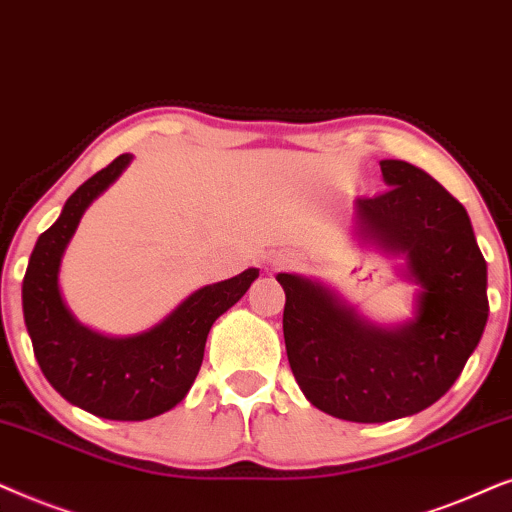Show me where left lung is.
Segmentation results:
<instances>
[{
  "instance_id": "left-lung-1",
  "label": "left lung",
  "mask_w": 512,
  "mask_h": 512,
  "mask_svg": "<svg viewBox=\"0 0 512 512\" xmlns=\"http://www.w3.org/2000/svg\"><path fill=\"white\" fill-rule=\"evenodd\" d=\"M388 189L358 199L370 234L407 252L421 283L417 318L398 330L365 325L320 285L278 274L285 351L318 410L358 424L410 417L440 400L478 346L489 316L487 262L466 208L424 170L381 161Z\"/></svg>"
}]
</instances>
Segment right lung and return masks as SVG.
I'll use <instances>...</instances> for the list:
<instances>
[{
    "label": "right lung",
    "mask_w": 512,
    "mask_h": 512,
    "mask_svg": "<svg viewBox=\"0 0 512 512\" xmlns=\"http://www.w3.org/2000/svg\"><path fill=\"white\" fill-rule=\"evenodd\" d=\"M128 163L131 154L117 156L67 199L56 224L37 238L23 278V316L44 377L72 405L114 421L152 419L180 403L201 370L210 327L260 276L248 269L206 285L138 337L109 339L79 325L58 290L60 257L88 203Z\"/></svg>",
    "instance_id": "1"
}]
</instances>
